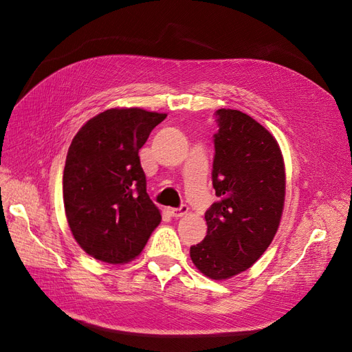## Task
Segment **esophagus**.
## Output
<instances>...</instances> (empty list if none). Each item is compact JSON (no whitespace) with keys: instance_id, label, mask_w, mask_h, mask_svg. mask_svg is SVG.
<instances>
[{"instance_id":"34e87169","label":"esophagus","mask_w":352,"mask_h":352,"mask_svg":"<svg viewBox=\"0 0 352 352\" xmlns=\"http://www.w3.org/2000/svg\"><path fill=\"white\" fill-rule=\"evenodd\" d=\"M188 206H180V207H177V208H168V212H170V216L172 217H175V219H177V217H182V216H185L186 212H188Z\"/></svg>"}]
</instances>
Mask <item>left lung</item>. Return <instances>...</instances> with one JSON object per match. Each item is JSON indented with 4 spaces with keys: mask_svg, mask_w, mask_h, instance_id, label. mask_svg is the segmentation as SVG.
<instances>
[{
    "mask_svg": "<svg viewBox=\"0 0 352 352\" xmlns=\"http://www.w3.org/2000/svg\"><path fill=\"white\" fill-rule=\"evenodd\" d=\"M212 188L220 197L206 211L207 235L190 258L210 279L245 272L269 248L285 202L280 148L267 129L238 110L214 113Z\"/></svg>",
    "mask_w": 352,
    "mask_h": 352,
    "instance_id": "left-lung-1",
    "label": "left lung"
}]
</instances>
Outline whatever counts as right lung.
<instances>
[{"instance_id": "1", "label": "right lung", "mask_w": 352, "mask_h": 352, "mask_svg": "<svg viewBox=\"0 0 352 352\" xmlns=\"http://www.w3.org/2000/svg\"><path fill=\"white\" fill-rule=\"evenodd\" d=\"M167 114L111 109L70 144L63 197L74 239L94 258L122 264L142 251L162 216L146 194L140 150Z\"/></svg>"}]
</instances>
